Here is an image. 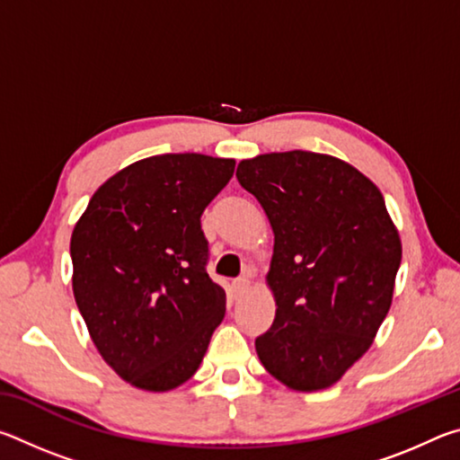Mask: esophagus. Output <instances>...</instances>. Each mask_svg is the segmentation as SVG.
Segmentation results:
<instances>
[{
	"instance_id": "1",
	"label": "esophagus",
	"mask_w": 460,
	"mask_h": 460,
	"mask_svg": "<svg viewBox=\"0 0 460 460\" xmlns=\"http://www.w3.org/2000/svg\"><path fill=\"white\" fill-rule=\"evenodd\" d=\"M249 288V279L247 278H239L233 282V292H235V296H241L243 292H247Z\"/></svg>"
}]
</instances>
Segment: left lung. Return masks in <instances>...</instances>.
Segmentation results:
<instances>
[{"label":"left lung","mask_w":460,"mask_h":460,"mask_svg":"<svg viewBox=\"0 0 460 460\" xmlns=\"http://www.w3.org/2000/svg\"><path fill=\"white\" fill-rule=\"evenodd\" d=\"M237 181L274 231L276 318L255 351L294 392L331 387L369 351L394 300L402 241L384 194L349 162L305 150L241 160Z\"/></svg>","instance_id":"1"}]
</instances>
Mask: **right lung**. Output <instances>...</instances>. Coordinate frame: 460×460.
Returning <instances> with one entry per match:
<instances>
[{
    "instance_id": "right-lung-1",
    "label": "right lung",
    "mask_w": 460,
    "mask_h": 460,
    "mask_svg": "<svg viewBox=\"0 0 460 460\" xmlns=\"http://www.w3.org/2000/svg\"><path fill=\"white\" fill-rule=\"evenodd\" d=\"M233 170V158L150 155L101 184L75 225L76 306L103 361L137 389L189 381L223 321L200 215Z\"/></svg>"
}]
</instances>
